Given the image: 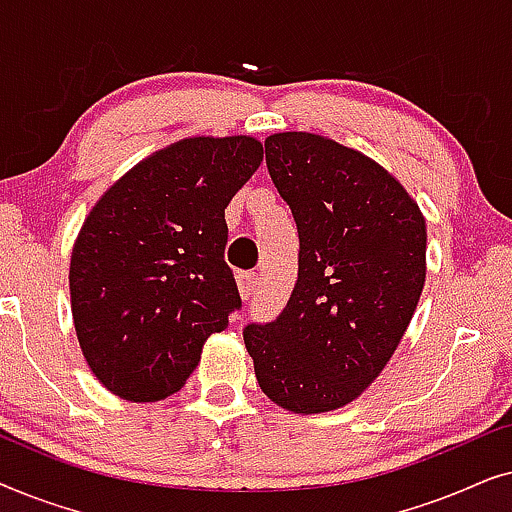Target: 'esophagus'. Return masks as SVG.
Wrapping results in <instances>:
<instances>
[{
  "label": "esophagus",
  "instance_id": "34e87169",
  "mask_svg": "<svg viewBox=\"0 0 512 512\" xmlns=\"http://www.w3.org/2000/svg\"><path fill=\"white\" fill-rule=\"evenodd\" d=\"M256 284H258L256 272H240V275H237V289H240V296L244 300H249L251 296H254Z\"/></svg>",
  "mask_w": 512,
  "mask_h": 512
}]
</instances>
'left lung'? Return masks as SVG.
Listing matches in <instances>:
<instances>
[{
    "instance_id": "left-lung-1",
    "label": "left lung",
    "mask_w": 512,
    "mask_h": 512,
    "mask_svg": "<svg viewBox=\"0 0 512 512\" xmlns=\"http://www.w3.org/2000/svg\"><path fill=\"white\" fill-rule=\"evenodd\" d=\"M265 163L298 228V279L244 345L270 401L317 415L352 403L396 352L424 289L426 223L384 167L333 139L270 135Z\"/></svg>"
}]
</instances>
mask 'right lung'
Returning <instances> with one entry per match:
<instances>
[{
	"label": "right lung",
	"instance_id": "obj_1",
	"mask_svg": "<svg viewBox=\"0 0 512 512\" xmlns=\"http://www.w3.org/2000/svg\"><path fill=\"white\" fill-rule=\"evenodd\" d=\"M263 160L254 137H193L153 153L88 214L69 291L81 352L111 394L163 401L242 307L223 258L226 207Z\"/></svg>",
	"mask_w": 512,
	"mask_h": 512
}]
</instances>
